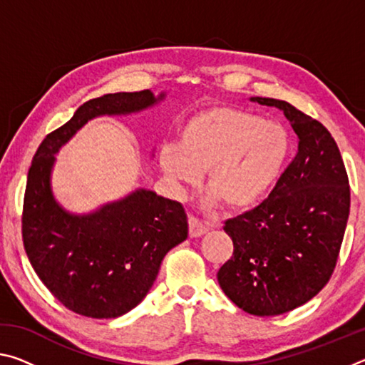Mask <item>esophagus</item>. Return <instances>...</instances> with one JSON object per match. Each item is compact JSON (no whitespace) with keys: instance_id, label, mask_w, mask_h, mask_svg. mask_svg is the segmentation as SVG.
<instances>
[{"instance_id":"1","label":"esophagus","mask_w":365,"mask_h":365,"mask_svg":"<svg viewBox=\"0 0 365 365\" xmlns=\"http://www.w3.org/2000/svg\"><path fill=\"white\" fill-rule=\"evenodd\" d=\"M188 227H190V237L191 238L202 237V235L207 232L206 225L202 224L201 220H197L195 215H188Z\"/></svg>"}]
</instances>
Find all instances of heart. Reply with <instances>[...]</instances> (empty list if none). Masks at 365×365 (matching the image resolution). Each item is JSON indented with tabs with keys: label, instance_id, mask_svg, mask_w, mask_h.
<instances>
[{
	"label": "heart",
	"instance_id": "1",
	"mask_svg": "<svg viewBox=\"0 0 365 365\" xmlns=\"http://www.w3.org/2000/svg\"><path fill=\"white\" fill-rule=\"evenodd\" d=\"M288 132L250 110L214 106L182 123L178 145L159 153L160 169L172 183H200L207 170L206 205L222 201L228 209H245L264 196L285 164Z\"/></svg>",
	"mask_w": 365,
	"mask_h": 365
}]
</instances>
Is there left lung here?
Masks as SVG:
<instances>
[{
  "instance_id": "obj_1",
  "label": "left lung",
  "mask_w": 365,
  "mask_h": 365,
  "mask_svg": "<svg viewBox=\"0 0 365 365\" xmlns=\"http://www.w3.org/2000/svg\"><path fill=\"white\" fill-rule=\"evenodd\" d=\"M299 143L261 205L225 220L233 256L217 272L224 293L252 316H280L312 299L335 270L351 191L336 141L319 120L274 98Z\"/></svg>"
}]
</instances>
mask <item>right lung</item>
Returning <instances> with one entry per match:
<instances>
[{
    "label": "right lung",
    "instance_id": "right-lung-1",
    "mask_svg": "<svg viewBox=\"0 0 365 365\" xmlns=\"http://www.w3.org/2000/svg\"><path fill=\"white\" fill-rule=\"evenodd\" d=\"M158 100L143 90L83 103L71 120L46 135L29 169L24 248L43 285L80 316L114 319L138 306L164 256L188 237V222L180 202L150 190H137L88 215L66 212L49 187L54 154L93 117L137 113Z\"/></svg>",
    "mask_w": 365,
    "mask_h": 365
}]
</instances>
